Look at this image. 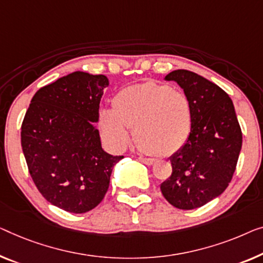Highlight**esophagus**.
<instances>
[{
	"label": "esophagus",
	"instance_id": "1",
	"mask_svg": "<svg viewBox=\"0 0 263 263\" xmlns=\"http://www.w3.org/2000/svg\"><path fill=\"white\" fill-rule=\"evenodd\" d=\"M139 160H140V162H142V163L146 164V165H152V164L155 163V159H152V158H145V157H142V156L139 157Z\"/></svg>",
	"mask_w": 263,
	"mask_h": 263
}]
</instances>
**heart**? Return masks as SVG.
Masks as SVG:
<instances>
[{
  "label": "heart",
  "instance_id": "obj_1",
  "mask_svg": "<svg viewBox=\"0 0 263 263\" xmlns=\"http://www.w3.org/2000/svg\"><path fill=\"white\" fill-rule=\"evenodd\" d=\"M112 107L99 112V130L115 148L130 140L128 127L140 150L165 157L185 145L193 127V111L185 94L155 82L125 87L113 97Z\"/></svg>",
  "mask_w": 263,
  "mask_h": 263
}]
</instances>
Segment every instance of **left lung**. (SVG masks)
<instances>
[{
	"label": "left lung",
	"instance_id": "obj_1",
	"mask_svg": "<svg viewBox=\"0 0 263 263\" xmlns=\"http://www.w3.org/2000/svg\"><path fill=\"white\" fill-rule=\"evenodd\" d=\"M190 101L193 127L185 145L170 157L171 176L160 184L167 202L191 210L227 189L236 169L242 132L234 104L221 87L198 74L177 69L167 74Z\"/></svg>",
	"mask_w": 263,
	"mask_h": 263
}]
</instances>
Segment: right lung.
<instances>
[{
    "label": "right lung",
    "mask_w": 263,
    "mask_h": 263,
    "mask_svg": "<svg viewBox=\"0 0 263 263\" xmlns=\"http://www.w3.org/2000/svg\"><path fill=\"white\" fill-rule=\"evenodd\" d=\"M108 79L73 72L34 94L21 126V145L37 190L60 209L84 214L103 201L123 156L101 147L99 104Z\"/></svg>",
    "instance_id": "right-lung-1"
}]
</instances>
